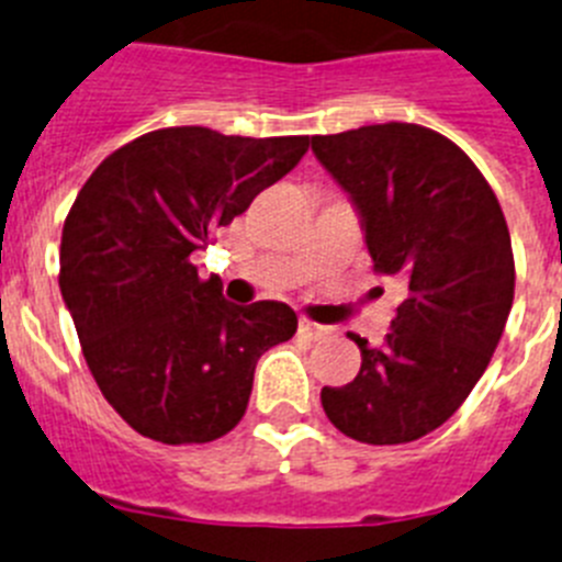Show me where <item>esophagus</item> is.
<instances>
[{"instance_id": "34e87169", "label": "esophagus", "mask_w": 562, "mask_h": 562, "mask_svg": "<svg viewBox=\"0 0 562 562\" xmlns=\"http://www.w3.org/2000/svg\"><path fill=\"white\" fill-rule=\"evenodd\" d=\"M301 335L310 337V340L321 342V340H329V337H335V329L331 326H321V324H312V321H301Z\"/></svg>"}]
</instances>
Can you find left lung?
Listing matches in <instances>:
<instances>
[{
    "mask_svg": "<svg viewBox=\"0 0 562 562\" xmlns=\"http://www.w3.org/2000/svg\"><path fill=\"white\" fill-rule=\"evenodd\" d=\"M317 162L349 193L376 276L405 290L360 374L321 391L340 434L405 445L461 408L490 366L515 297L504 211L473 160L439 132L376 123L312 137Z\"/></svg>",
    "mask_w": 562,
    "mask_h": 562,
    "instance_id": "left-lung-1",
    "label": "left lung"
}]
</instances>
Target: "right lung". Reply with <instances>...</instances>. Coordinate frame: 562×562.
I'll return each instance as SVG.
<instances>
[{
	"label": "right lung",
	"mask_w": 562,
	"mask_h": 562,
	"mask_svg": "<svg viewBox=\"0 0 562 562\" xmlns=\"http://www.w3.org/2000/svg\"><path fill=\"white\" fill-rule=\"evenodd\" d=\"M310 137L173 126L92 171L61 233V286L87 366L140 436L205 445L245 416L258 357L297 329L278 301L236 306L191 252L301 162Z\"/></svg>",
	"instance_id": "right-lung-1"
}]
</instances>
